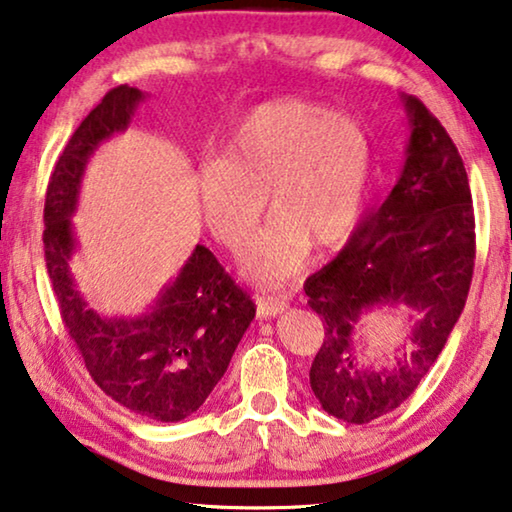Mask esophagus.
Segmentation results:
<instances>
[{
    "instance_id": "34e87169",
    "label": "esophagus",
    "mask_w": 512,
    "mask_h": 512,
    "mask_svg": "<svg viewBox=\"0 0 512 512\" xmlns=\"http://www.w3.org/2000/svg\"><path fill=\"white\" fill-rule=\"evenodd\" d=\"M289 307V303L285 298H273V296H269V298H259L257 300V316L259 319H269V316H278V314H282Z\"/></svg>"
}]
</instances>
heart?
<instances>
[{"mask_svg": "<svg viewBox=\"0 0 512 512\" xmlns=\"http://www.w3.org/2000/svg\"><path fill=\"white\" fill-rule=\"evenodd\" d=\"M371 177V143L358 120L321 104H259L234 127L221 161L196 175V205L232 255L249 246L270 198L274 223L243 257L257 285L305 269L312 248L335 253L358 230Z\"/></svg>", "mask_w": 512, "mask_h": 512, "instance_id": "b5f03b06", "label": "heart"}]
</instances>
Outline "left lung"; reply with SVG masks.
Wrapping results in <instances>:
<instances>
[{"instance_id": "obj_1", "label": "left lung", "mask_w": 512, "mask_h": 512, "mask_svg": "<svg viewBox=\"0 0 512 512\" xmlns=\"http://www.w3.org/2000/svg\"><path fill=\"white\" fill-rule=\"evenodd\" d=\"M401 102L410 125L401 177L342 253L305 282L307 305L326 328L310 369L312 392L348 424H369L415 392L460 319L474 273L465 164L417 97ZM378 306L409 310L406 346L392 368L357 362L359 319Z\"/></svg>"}]
</instances>
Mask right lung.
Listing matches in <instances>:
<instances>
[{
    "instance_id": "right-lung-1",
    "label": "right lung",
    "mask_w": 512,
    "mask_h": 512,
    "mask_svg": "<svg viewBox=\"0 0 512 512\" xmlns=\"http://www.w3.org/2000/svg\"><path fill=\"white\" fill-rule=\"evenodd\" d=\"M143 100L139 88L123 84L81 120L47 184L43 243L61 319L97 387L136 415L173 424L193 415L223 378L255 303L200 243L141 316H102L79 294L70 259L81 180L93 152L125 132Z\"/></svg>"
}]
</instances>
